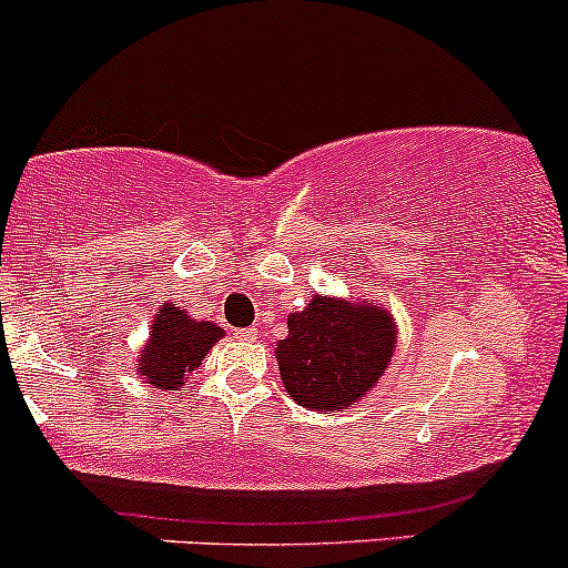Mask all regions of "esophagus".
I'll return each instance as SVG.
<instances>
[{"label": "esophagus", "mask_w": 568, "mask_h": 568, "mask_svg": "<svg viewBox=\"0 0 568 568\" xmlns=\"http://www.w3.org/2000/svg\"><path fill=\"white\" fill-rule=\"evenodd\" d=\"M235 338H241V341H257V327H246V331H237Z\"/></svg>", "instance_id": "1"}]
</instances>
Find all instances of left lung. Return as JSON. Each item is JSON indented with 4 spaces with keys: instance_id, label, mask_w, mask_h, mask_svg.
I'll return each mask as SVG.
<instances>
[{
    "instance_id": "obj_1",
    "label": "left lung",
    "mask_w": 568,
    "mask_h": 568,
    "mask_svg": "<svg viewBox=\"0 0 568 568\" xmlns=\"http://www.w3.org/2000/svg\"><path fill=\"white\" fill-rule=\"evenodd\" d=\"M290 335L278 344V371L286 393L301 406L338 412L357 404L387 371L395 325L379 306L314 295L292 314Z\"/></svg>"
}]
</instances>
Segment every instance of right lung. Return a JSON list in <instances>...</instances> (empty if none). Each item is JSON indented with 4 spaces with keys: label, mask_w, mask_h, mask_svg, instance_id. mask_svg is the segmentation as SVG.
Masks as SVG:
<instances>
[{
    "label": "right lung",
    "mask_w": 568,
    "mask_h": 568,
    "mask_svg": "<svg viewBox=\"0 0 568 568\" xmlns=\"http://www.w3.org/2000/svg\"><path fill=\"white\" fill-rule=\"evenodd\" d=\"M219 338L222 327L194 322L186 311L164 303L154 316L149 346L138 357L140 376L160 389H179Z\"/></svg>",
    "instance_id": "obj_1"
}]
</instances>
